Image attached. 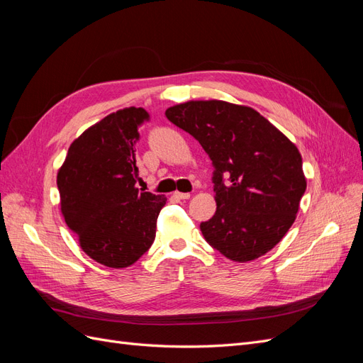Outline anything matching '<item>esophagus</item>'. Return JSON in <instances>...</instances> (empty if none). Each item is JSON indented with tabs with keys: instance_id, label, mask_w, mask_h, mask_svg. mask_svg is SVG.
<instances>
[{
	"instance_id": "34e87169",
	"label": "esophagus",
	"mask_w": 363,
	"mask_h": 363,
	"mask_svg": "<svg viewBox=\"0 0 363 363\" xmlns=\"http://www.w3.org/2000/svg\"><path fill=\"white\" fill-rule=\"evenodd\" d=\"M174 196L177 200H188V199H191V194H188V192H174Z\"/></svg>"
}]
</instances>
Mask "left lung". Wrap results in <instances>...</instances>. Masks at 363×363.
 I'll return each instance as SVG.
<instances>
[{
	"instance_id": "8db88e82",
	"label": "left lung",
	"mask_w": 363,
	"mask_h": 363,
	"mask_svg": "<svg viewBox=\"0 0 363 363\" xmlns=\"http://www.w3.org/2000/svg\"><path fill=\"white\" fill-rule=\"evenodd\" d=\"M164 115L213 163L216 212L200 225L208 245L235 262L267 255L294 224L306 191L298 148L248 106L186 101Z\"/></svg>"
}]
</instances>
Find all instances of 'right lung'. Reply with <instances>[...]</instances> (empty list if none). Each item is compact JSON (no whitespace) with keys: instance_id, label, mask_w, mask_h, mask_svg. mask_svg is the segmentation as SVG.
Returning a JSON list of instances; mask_svg holds the SVG:
<instances>
[{"instance_id":"1","label":"right lung","mask_w":363,"mask_h":363,"mask_svg":"<svg viewBox=\"0 0 363 363\" xmlns=\"http://www.w3.org/2000/svg\"><path fill=\"white\" fill-rule=\"evenodd\" d=\"M150 116L125 107L77 138L57 172L60 211L82 250L108 268H127L148 251L167 196L139 191L138 127Z\"/></svg>"}]
</instances>
